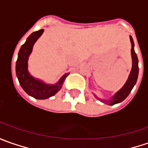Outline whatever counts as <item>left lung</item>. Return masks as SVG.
<instances>
[{"mask_svg":"<svg viewBox=\"0 0 148 148\" xmlns=\"http://www.w3.org/2000/svg\"><path fill=\"white\" fill-rule=\"evenodd\" d=\"M130 41L132 43V49H131V54H132V59H133V67H132V70L130 72L129 79L127 80L126 84L124 85V87L118 91L115 95L110 100H101V101H105L106 104L110 105H115L116 103H120L121 101H123L124 100L129 96L130 92L132 91L134 86L136 84L137 79H138V56L137 54L135 53L134 51V40L132 38V37H130Z\"/></svg>","mask_w":148,"mask_h":148,"instance_id":"8db88e82","label":"left lung"}]
</instances>
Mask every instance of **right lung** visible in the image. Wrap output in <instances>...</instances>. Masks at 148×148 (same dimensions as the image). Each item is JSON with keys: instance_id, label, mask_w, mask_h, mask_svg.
<instances>
[{"instance_id": "add662e5", "label": "right lung", "mask_w": 148, "mask_h": 148, "mask_svg": "<svg viewBox=\"0 0 148 148\" xmlns=\"http://www.w3.org/2000/svg\"><path fill=\"white\" fill-rule=\"evenodd\" d=\"M43 33L40 29L33 33L28 37L25 43L22 45L18 54L16 61V75L20 86L28 95L36 99H47L56 94L61 88L65 78L69 74H65L56 85L45 84L38 79L33 78L28 71V59L33 50V44Z\"/></svg>"}]
</instances>
